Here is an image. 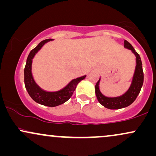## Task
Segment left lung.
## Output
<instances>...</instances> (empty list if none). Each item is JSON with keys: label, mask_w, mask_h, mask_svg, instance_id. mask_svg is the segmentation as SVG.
I'll list each match as a JSON object with an SVG mask.
<instances>
[{"label": "left lung", "mask_w": 156, "mask_h": 156, "mask_svg": "<svg viewBox=\"0 0 156 156\" xmlns=\"http://www.w3.org/2000/svg\"><path fill=\"white\" fill-rule=\"evenodd\" d=\"M124 48L130 50L136 57L135 69H134L133 77H132L131 83L128 90L120 96L107 97L104 95L100 89L101 77L95 85V94L98 102L105 108L108 109L122 108L132 104L140 92L143 82H144V73H143L142 63H141L140 56L128 41H124Z\"/></svg>", "instance_id": "obj_1"}]
</instances>
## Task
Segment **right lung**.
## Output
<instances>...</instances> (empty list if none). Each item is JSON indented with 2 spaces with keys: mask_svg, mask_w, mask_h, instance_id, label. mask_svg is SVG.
Instances as JSON below:
<instances>
[{
  "mask_svg": "<svg viewBox=\"0 0 156 156\" xmlns=\"http://www.w3.org/2000/svg\"><path fill=\"white\" fill-rule=\"evenodd\" d=\"M54 39H48L42 41L35 48L30 52L26 60V64L24 69V82L25 87L30 97L37 103L46 106L55 107L63 104L67 102L72 96L73 92L76 89L77 85L80 80L86 78L85 76L74 78L68 83L65 87L58 91H46L42 89L37 83L32 74V63L34 58L41 48L48 42L53 41Z\"/></svg>",
  "mask_w": 156,
  "mask_h": 156,
  "instance_id": "right-lung-1",
  "label": "right lung"
}]
</instances>
